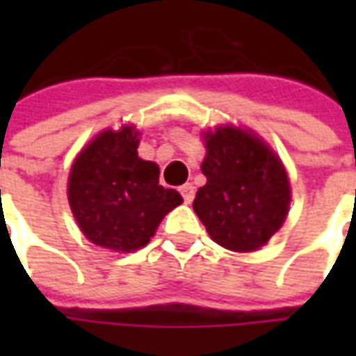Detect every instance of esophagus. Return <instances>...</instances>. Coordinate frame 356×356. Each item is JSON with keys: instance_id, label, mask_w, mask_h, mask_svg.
<instances>
[{"instance_id": "esophagus-1", "label": "esophagus", "mask_w": 356, "mask_h": 356, "mask_svg": "<svg viewBox=\"0 0 356 356\" xmlns=\"http://www.w3.org/2000/svg\"><path fill=\"white\" fill-rule=\"evenodd\" d=\"M179 193H181V196H183V200L186 202V204H191V202L194 200V186L191 185V183H186V185H183L181 188H179Z\"/></svg>"}]
</instances>
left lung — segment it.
<instances>
[{
	"mask_svg": "<svg viewBox=\"0 0 356 356\" xmlns=\"http://www.w3.org/2000/svg\"><path fill=\"white\" fill-rule=\"evenodd\" d=\"M208 154L193 208L211 240L232 252H254L282 227L290 181L270 148L236 127L206 133Z\"/></svg>",
	"mask_w": 356,
	"mask_h": 356,
	"instance_id": "left-lung-1",
	"label": "left lung"
}]
</instances>
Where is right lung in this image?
<instances>
[{
    "label": "right lung",
    "instance_id": "obj_1",
    "mask_svg": "<svg viewBox=\"0 0 356 356\" xmlns=\"http://www.w3.org/2000/svg\"><path fill=\"white\" fill-rule=\"evenodd\" d=\"M133 125L102 131L76 158L68 202L81 232L93 244L133 252L150 242L163 216L183 198L158 185L160 170L137 154Z\"/></svg>",
    "mask_w": 356,
    "mask_h": 356
}]
</instances>
